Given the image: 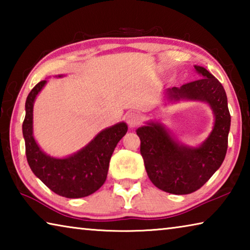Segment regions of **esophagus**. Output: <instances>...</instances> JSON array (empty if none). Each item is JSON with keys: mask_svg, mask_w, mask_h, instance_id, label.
Returning <instances> with one entry per match:
<instances>
[{"mask_svg": "<svg viewBox=\"0 0 250 250\" xmlns=\"http://www.w3.org/2000/svg\"><path fill=\"white\" fill-rule=\"evenodd\" d=\"M142 121V116L138 112H130L126 115V124L130 126V128H135L139 125L141 124Z\"/></svg>", "mask_w": 250, "mask_h": 250, "instance_id": "1", "label": "esophagus"}]
</instances>
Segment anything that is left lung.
I'll return each mask as SVG.
<instances>
[{"instance_id":"1","label":"left lung","mask_w":250,"mask_h":250,"mask_svg":"<svg viewBox=\"0 0 250 250\" xmlns=\"http://www.w3.org/2000/svg\"><path fill=\"white\" fill-rule=\"evenodd\" d=\"M203 77L172 88L175 99L206 101L215 115L214 129L198 147L177 145L159 124L151 122L137 130L147 176L164 192L184 195L201 188L222 166L228 146L230 113L223 84L204 67L195 66Z\"/></svg>"}]
</instances>
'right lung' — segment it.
Here are the masks:
<instances>
[{"instance_id":"1","label":"right lung","mask_w":250,"mask_h":250,"mask_svg":"<svg viewBox=\"0 0 250 250\" xmlns=\"http://www.w3.org/2000/svg\"><path fill=\"white\" fill-rule=\"evenodd\" d=\"M45 83V80L37 83L25 104L23 135L28 166L34 174L58 195L67 198L88 196L104 183L113 150L128 131V125L121 122L101 131L86 147L68 158H50L40 149L33 137L34 100Z\"/></svg>"}]
</instances>
